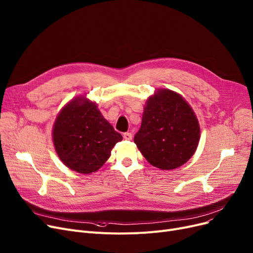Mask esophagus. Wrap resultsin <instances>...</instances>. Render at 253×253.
<instances>
[{
	"mask_svg": "<svg viewBox=\"0 0 253 253\" xmlns=\"http://www.w3.org/2000/svg\"><path fill=\"white\" fill-rule=\"evenodd\" d=\"M123 137H124V139H126V140H131V139H132V134H131L130 132H126V133H124Z\"/></svg>",
	"mask_w": 253,
	"mask_h": 253,
	"instance_id": "esophagus-1",
	"label": "esophagus"
}]
</instances>
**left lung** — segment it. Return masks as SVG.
<instances>
[{"instance_id":"left-lung-1","label":"left lung","mask_w":253,"mask_h":253,"mask_svg":"<svg viewBox=\"0 0 253 253\" xmlns=\"http://www.w3.org/2000/svg\"><path fill=\"white\" fill-rule=\"evenodd\" d=\"M200 136L191 106L180 94L161 89L148 98L134 142L153 167L169 170L192 157Z\"/></svg>"}]
</instances>
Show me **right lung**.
I'll list each match as a JSON object with an SVG mask.
<instances>
[{"label": "right lung", "instance_id": "add662e5", "mask_svg": "<svg viewBox=\"0 0 253 253\" xmlns=\"http://www.w3.org/2000/svg\"><path fill=\"white\" fill-rule=\"evenodd\" d=\"M122 135L103 118L95 102L76 97L66 104L52 128L58 156L66 167L81 173L99 169Z\"/></svg>", "mask_w": 253, "mask_h": 253}]
</instances>
